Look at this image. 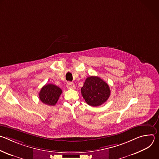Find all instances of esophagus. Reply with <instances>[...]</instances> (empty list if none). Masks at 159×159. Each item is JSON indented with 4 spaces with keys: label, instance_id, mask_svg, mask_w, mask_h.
Segmentation results:
<instances>
[{
    "label": "esophagus",
    "instance_id": "esophagus-1",
    "mask_svg": "<svg viewBox=\"0 0 159 159\" xmlns=\"http://www.w3.org/2000/svg\"><path fill=\"white\" fill-rule=\"evenodd\" d=\"M66 87H67L68 89H74L75 88V85H74L72 82H68V83L66 84Z\"/></svg>",
    "mask_w": 159,
    "mask_h": 159
}]
</instances>
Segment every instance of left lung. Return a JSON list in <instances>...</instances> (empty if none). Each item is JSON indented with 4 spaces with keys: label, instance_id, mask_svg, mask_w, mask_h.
Segmentation results:
<instances>
[{
    "label": "left lung",
    "instance_id": "8db88e82",
    "mask_svg": "<svg viewBox=\"0 0 159 159\" xmlns=\"http://www.w3.org/2000/svg\"><path fill=\"white\" fill-rule=\"evenodd\" d=\"M83 98L87 104L99 106L109 98L111 90L108 84L97 76H90L86 79L81 88Z\"/></svg>",
    "mask_w": 159,
    "mask_h": 159
}]
</instances>
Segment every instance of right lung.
Here are the masks:
<instances>
[{
  "instance_id": "right-lung-1",
  "label": "right lung",
  "mask_w": 159,
  "mask_h": 159,
  "mask_svg": "<svg viewBox=\"0 0 159 159\" xmlns=\"http://www.w3.org/2000/svg\"><path fill=\"white\" fill-rule=\"evenodd\" d=\"M62 93L61 89L58 86L49 84L44 85L39 93L40 101L47 105L55 106L60 96Z\"/></svg>"
}]
</instances>
